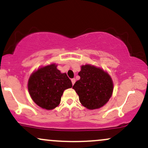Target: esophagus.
Returning a JSON list of instances; mask_svg holds the SVG:
<instances>
[{
    "instance_id": "1",
    "label": "esophagus",
    "mask_w": 148,
    "mask_h": 148,
    "mask_svg": "<svg viewBox=\"0 0 148 148\" xmlns=\"http://www.w3.org/2000/svg\"><path fill=\"white\" fill-rule=\"evenodd\" d=\"M71 82H72V84H73V85H74L75 82V78L71 79Z\"/></svg>"
}]
</instances>
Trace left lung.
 <instances>
[{
	"mask_svg": "<svg viewBox=\"0 0 148 148\" xmlns=\"http://www.w3.org/2000/svg\"><path fill=\"white\" fill-rule=\"evenodd\" d=\"M80 79L73 88L78 95L82 106L92 110L107 103L113 92V81L107 73L92 65L81 66Z\"/></svg>",
	"mask_w": 148,
	"mask_h": 148,
	"instance_id": "obj_1",
	"label": "left lung"
}]
</instances>
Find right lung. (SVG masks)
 Returning a JSON list of instances; mask_svg holds the SVG:
<instances>
[{
    "label": "right lung",
    "instance_id": "add662e5",
    "mask_svg": "<svg viewBox=\"0 0 148 148\" xmlns=\"http://www.w3.org/2000/svg\"><path fill=\"white\" fill-rule=\"evenodd\" d=\"M55 63L40 68L30 75L28 90L38 106L51 110L59 105L65 90L72 87L66 73H61Z\"/></svg>",
    "mask_w": 148,
    "mask_h": 148
}]
</instances>
